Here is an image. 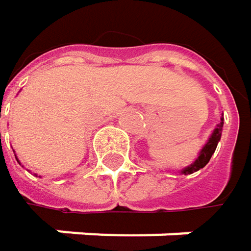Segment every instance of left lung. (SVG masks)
I'll return each mask as SVG.
<instances>
[{
  "label": "left lung",
  "mask_w": 251,
  "mask_h": 251,
  "mask_svg": "<svg viewBox=\"0 0 251 251\" xmlns=\"http://www.w3.org/2000/svg\"><path fill=\"white\" fill-rule=\"evenodd\" d=\"M223 126H224V119H221V122H220L218 126L214 129V132H212V135H211L209 141H208V142H206V145L202 148V151H201L199 157L196 158V161H195L193 164H190L189 167H186V169H183V170H181V173H183V175H186V176L192 175V173H195V172H198V170L203 169V167L209 163V160H211L212 154L215 152L217 145H218V142H220V139H221Z\"/></svg>",
  "instance_id": "1"
}]
</instances>
